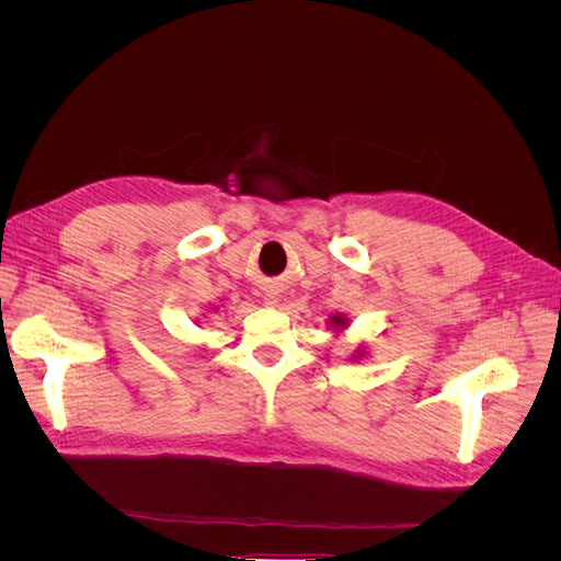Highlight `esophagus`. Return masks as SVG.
<instances>
[{
  "instance_id": "1",
  "label": "esophagus",
  "mask_w": 561,
  "mask_h": 561,
  "mask_svg": "<svg viewBox=\"0 0 561 561\" xmlns=\"http://www.w3.org/2000/svg\"><path fill=\"white\" fill-rule=\"evenodd\" d=\"M274 301H276V297H271V295H268V304H274Z\"/></svg>"
}]
</instances>
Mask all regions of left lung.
Wrapping results in <instances>:
<instances>
[{
  "label": "left lung",
  "mask_w": 561,
  "mask_h": 561,
  "mask_svg": "<svg viewBox=\"0 0 561 561\" xmlns=\"http://www.w3.org/2000/svg\"><path fill=\"white\" fill-rule=\"evenodd\" d=\"M332 322H334V325H339V328H342V325H344V320H342V316H334V318H332Z\"/></svg>",
  "instance_id": "8db88e82"
}]
</instances>
